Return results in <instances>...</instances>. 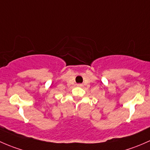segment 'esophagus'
<instances>
[{"instance_id": "34e87169", "label": "esophagus", "mask_w": 150, "mask_h": 150, "mask_svg": "<svg viewBox=\"0 0 150 150\" xmlns=\"http://www.w3.org/2000/svg\"><path fill=\"white\" fill-rule=\"evenodd\" d=\"M77 86H82L83 85L81 84H77Z\"/></svg>"}]
</instances>
